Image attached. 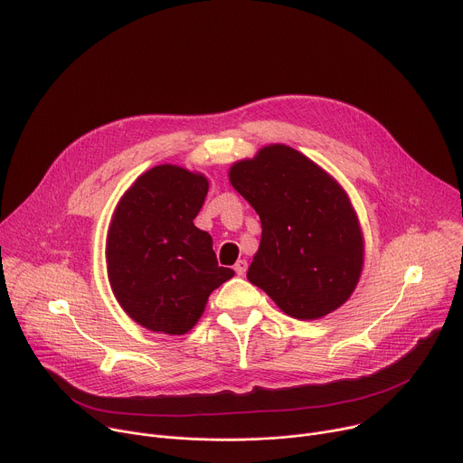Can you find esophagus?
Listing matches in <instances>:
<instances>
[{
    "mask_svg": "<svg viewBox=\"0 0 463 463\" xmlns=\"http://www.w3.org/2000/svg\"><path fill=\"white\" fill-rule=\"evenodd\" d=\"M234 271H236V275L243 277L245 271H247V261H245V260H238V261L234 263Z\"/></svg>",
    "mask_w": 463,
    "mask_h": 463,
    "instance_id": "esophagus-1",
    "label": "esophagus"
}]
</instances>
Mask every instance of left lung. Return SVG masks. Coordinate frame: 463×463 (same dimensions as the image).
I'll use <instances>...</instances> for the list:
<instances>
[{
  "instance_id": "1",
  "label": "left lung",
  "mask_w": 463,
  "mask_h": 463,
  "mask_svg": "<svg viewBox=\"0 0 463 463\" xmlns=\"http://www.w3.org/2000/svg\"><path fill=\"white\" fill-rule=\"evenodd\" d=\"M229 181L261 223L247 280L298 320L339 309L364 266L361 222L343 184L280 143L232 163Z\"/></svg>"
}]
</instances>
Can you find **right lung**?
Masks as SVG:
<instances>
[{"label": "right lung", "mask_w": 463, "mask_h": 463, "mask_svg": "<svg viewBox=\"0 0 463 463\" xmlns=\"http://www.w3.org/2000/svg\"><path fill=\"white\" fill-rule=\"evenodd\" d=\"M207 192L205 174L157 165L131 183L111 214L108 280L124 313L150 332L184 335L211 293L234 277L218 266L211 234L194 225Z\"/></svg>", "instance_id": "add662e5"}]
</instances>
